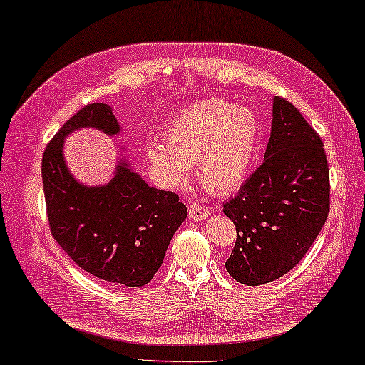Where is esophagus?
Masks as SVG:
<instances>
[{
	"instance_id": "1",
	"label": "esophagus",
	"mask_w": 365,
	"mask_h": 365,
	"mask_svg": "<svg viewBox=\"0 0 365 365\" xmlns=\"http://www.w3.org/2000/svg\"><path fill=\"white\" fill-rule=\"evenodd\" d=\"M209 209H207V207H204V205H200V204H192V205H189V217L192 218V220H204V218H207L209 217Z\"/></svg>"
}]
</instances>
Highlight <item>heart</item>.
Wrapping results in <instances>:
<instances>
[{
	"label": "heart",
	"mask_w": 365,
	"mask_h": 365,
	"mask_svg": "<svg viewBox=\"0 0 365 365\" xmlns=\"http://www.w3.org/2000/svg\"><path fill=\"white\" fill-rule=\"evenodd\" d=\"M261 122L251 109L222 99H205L178 114L166 130V145L150 142L145 151L166 187L187 182L195 166L200 186L230 194L243 186L256 163Z\"/></svg>",
	"instance_id": "b5f03b06"
}]
</instances>
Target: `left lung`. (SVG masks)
Returning a JSON list of instances; mask_svg holds the SVG:
<instances>
[{
    "label": "left lung",
    "mask_w": 365,
    "mask_h": 365,
    "mask_svg": "<svg viewBox=\"0 0 365 365\" xmlns=\"http://www.w3.org/2000/svg\"><path fill=\"white\" fill-rule=\"evenodd\" d=\"M329 212V170L322 138L294 104L272 98L264 161L223 204L237 227L225 262L245 285L272 282L299 264Z\"/></svg>",
    "instance_id": "1"
}]
</instances>
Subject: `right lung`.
I'll return each mask as SVG.
<instances>
[{"instance_id":"add662e5","label":"right lung","mask_w":365,"mask_h":365,"mask_svg":"<svg viewBox=\"0 0 365 365\" xmlns=\"http://www.w3.org/2000/svg\"><path fill=\"white\" fill-rule=\"evenodd\" d=\"M81 128L109 137L122 132L109 104L78 110L47 145L42 181L52 235L86 272L115 287H142L153 279L187 209L171 190L155 189L120 155L114 176L88 186L66 166L65 138Z\"/></svg>"}]
</instances>
